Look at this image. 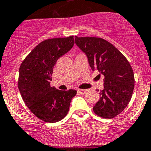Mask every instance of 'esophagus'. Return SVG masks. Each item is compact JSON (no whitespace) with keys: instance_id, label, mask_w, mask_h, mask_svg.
<instances>
[{"instance_id":"obj_1","label":"esophagus","mask_w":151,"mask_h":151,"mask_svg":"<svg viewBox=\"0 0 151 151\" xmlns=\"http://www.w3.org/2000/svg\"><path fill=\"white\" fill-rule=\"evenodd\" d=\"M87 91H88V90H84V89H79V90H78V92L80 93H81V94H85V93L87 92Z\"/></svg>"}]
</instances>
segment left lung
I'll return each mask as SVG.
<instances>
[{
	"label": "left lung",
	"instance_id": "obj_1",
	"mask_svg": "<svg viewBox=\"0 0 151 151\" xmlns=\"http://www.w3.org/2000/svg\"><path fill=\"white\" fill-rule=\"evenodd\" d=\"M75 43L86 54L93 71L104 76V89L93 110L101 118H115L126 107L133 94L134 76L130 63L116 47L101 38L75 36Z\"/></svg>",
	"mask_w": 151,
	"mask_h": 151
}]
</instances>
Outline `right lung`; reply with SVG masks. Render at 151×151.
I'll list each match as a JSON object with an SVG mask.
<instances>
[{
    "instance_id": "add662e5",
    "label": "right lung",
    "mask_w": 151,
    "mask_h": 151,
    "mask_svg": "<svg viewBox=\"0 0 151 151\" xmlns=\"http://www.w3.org/2000/svg\"><path fill=\"white\" fill-rule=\"evenodd\" d=\"M74 36L55 38L39 43L19 67L18 88L32 113L47 123L63 119L77 91H60L50 86L53 68L58 59L74 46Z\"/></svg>"
}]
</instances>
